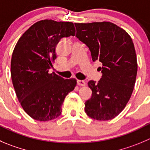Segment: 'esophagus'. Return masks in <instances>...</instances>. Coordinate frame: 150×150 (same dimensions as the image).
<instances>
[{
	"mask_svg": "<svg viewBox=\"0 0 150 150\" xmlns=\"http://www.w3.org/2000/svg\"><path fill=\"white\" fill-rule=\"evenodd\" d=\"M85 84L86 83L84 80H77V85L79 86H85Z\"/></svg>",
	"mask_w": 150,
	"mask_h": 150,
	"instance_id": "obj_1",
	"label": "esophagus"
}]
</instances>
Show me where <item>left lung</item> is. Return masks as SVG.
I'll use <instances>...</instances> for the list:
<instances>
[{"instance_id":"obj_1","label":"left lung","mask_w":150,"mask_h":150,"mask_svg":"<svg viewBox=\"0 0 150 150\" xmlns=\"http://www.w3.org/2000/svg\"><path fill=\"white\" fill-rule=\"evenodd\" d=\"M76 37L89 48L102 76L88 87L92 96L85 103L87 115L99 121L114 119L126 107L136 79L138 64L135 47L125 30L111 22L74 23Z\"/></svg>"}]
</instances>
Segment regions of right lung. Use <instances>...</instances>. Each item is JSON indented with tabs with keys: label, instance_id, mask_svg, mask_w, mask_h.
Returning a JSON list of instances; mask_svg holds the SVG:
<instances>
[{
	"label": "right lung",
	"instance_id": "right-lung-1",
	"mask_svg": "<svg viewBox=\"0 0 150 150\" xmlns=\"http://www.w3.org/2000/svg\"><path fill=\"white\" fill-rule=\"evenodd\" d=\"M71 22L42 20L20 38L11 59V76L18 101L25 112L40 122L60 115L65 96L74 91L76 79L49 74L57 58L56 47L75 35Z\"/></svg>",
	"mask_w": 150,
	"mask_h": 150
}]
</instances>
